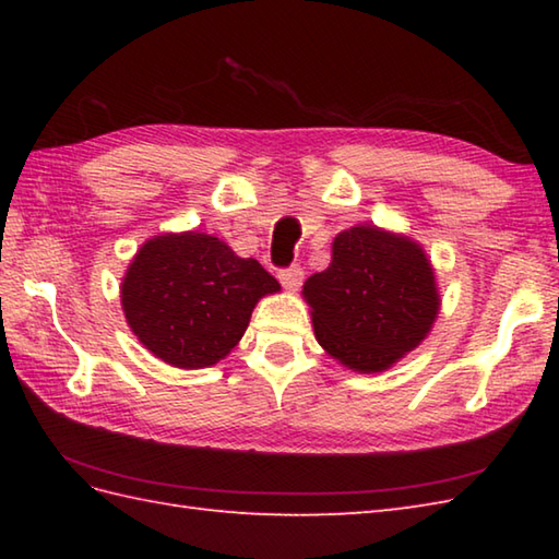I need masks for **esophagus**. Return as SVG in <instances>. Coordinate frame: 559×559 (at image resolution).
I'll use <instances>...</instances> for the list:
<instances>
[{
	"mask_svg": "<svg viewBox=\"0 0 559 559\" xmlns=\"http://www.w3.org/2000/svg\"><path fill=\"white\" fill-rule=\"evenodd\" d=\"M302 269L300 266H290V269H283L278 271V281L283 283V288L286 290H298L302 286Z\"/></svg>",
	"mask_w": 559,
	"mask_h": 559,
	"instance_id": "34e87169",
	"label": "esophagus"
}]
</instances>
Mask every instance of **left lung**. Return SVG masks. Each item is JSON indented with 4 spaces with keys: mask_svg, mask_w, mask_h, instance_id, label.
Listing matches in <instances>:
<instances>
[{
    "mask_svg": "<svg viewBox=\"0 0 559 559\" xmlns=\"http://www.w3.org/2000/svg\"><path fill=\"white\" fill-rule=\"evenodd\" d=\"M319 346L360 374L418 348L442 307L432 261L413 237L362 223L331 242V264L305 281Z\"/></svg>",
    "mask_w": 559,
    "mask_h": 559,
    "instance_id": "8db88e82",
    "label": "left lung"
}]
</instances>
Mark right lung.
Here are the masks:
<instances>
[{
	"mask_svg": "<svg viewBox=\"0 0 559 559\" xmlns=\"http://www.w3.org/2000/svg\"><path fill=\"white\" fill-rule=\"evenodd\" d=\"M281 286L257 259L237 257L199 230L153 235L139 247L120 286L122 312L141 346L180 370L228 355L254 307Z\"/></svg>",
	"mask_w": 559,
	"mask_h": 559,
	"instance_id": "obj_1",
	"label": "right lung"
}]
</instances>
